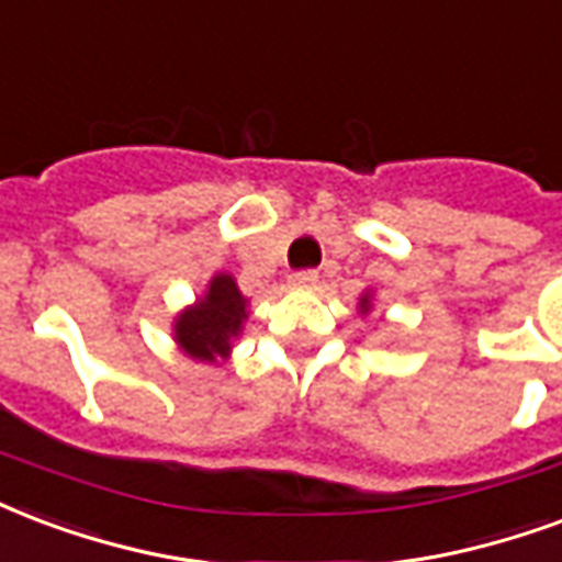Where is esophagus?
<instances>
[{
  "label": "esophagus",
  "instance_id": "34e87169",
  "mask_svg": "<svg viewBox=\"0 0 562 562\" xmlns=\"http://www.w3.org/2000/svg\"><path fill=\"white\" fill-rule=\"evenodd\" d=\"M289 282H292V289H313L318 282V270H294Z\"/></svg>",
  "mask_w": 562,
  "mask_h": 562
}]
</instances>
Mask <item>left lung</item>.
I'll list each match as a JSON object with an SVG mask.
<instances>
[{
    "label": "left lung",
    "mask_w": 562,
    "mask_h": 562,
    "mask_svg": "<svg viewBox=\"0 0 562 562\" xmlns=\"http://www.w3.org/2000/svg\"><path fill=\"white\" fill-rule=\"evenodd\" d=\"M369 310H372V297H369V292H366L363 297H360V313H369Z\"/></svg>",
    "instance_id": "8db88e82"
}]
</instances>
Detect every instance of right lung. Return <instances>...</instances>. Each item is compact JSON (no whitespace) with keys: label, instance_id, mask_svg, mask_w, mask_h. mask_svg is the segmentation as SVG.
<instances>
[{"label":"right lung","instance_id":"add662e5","mask_svg":"<svg viewBox=\"0 0 562 562\" xmlns=\"http://www.w3.org/2000/svg\"><path fill=\"white\" fill-rule=\"evenodd\" d=\"M247 322V297L240 294L232 273H217L207 292L176 318V342L187 357L202 363H217L232 355Z\"/></svg>","mask_w":562,"mask_h":562}]
</instances>
